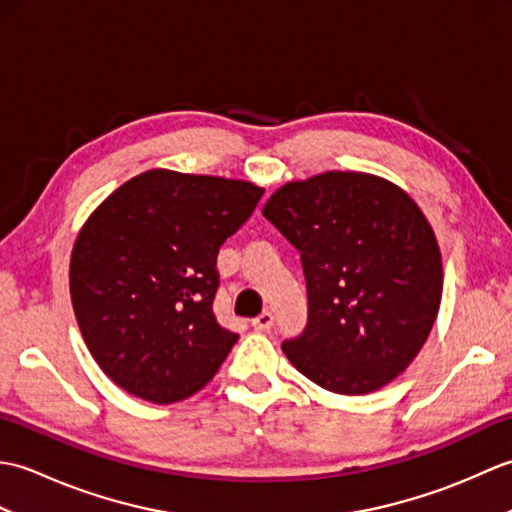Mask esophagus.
Masks as SVG:
<instances>
[{
  "mask_svg": "<svg viewBox=\"0 0 512 512\" xmlns=\"http://www.w3.org/2000/svg\"><path fill=\"white\" fill-rule=\"evenodd\" d=\"M273 325H275V317H273V312H268V310H264L259 317L253 319V328L257 332H268Z\"/></svg>",
  "mask_w": 512,
  "mask_h": 512,
  "instance_id": "esophagus-1",
  "label": "esophagus"
}]
</instances>
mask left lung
Segmentation results:
<instances>
[{"mask_svg": "<svg viewBox=\"0 0 512 512\" xmlns=\"http://www.w3.org/2000/svg\"><path fill=\"white\" fill-rule=\"evenodd\" d=\"M301 253L308 325L281 343L319 387L361 396L411 365L436 323L442 255L411 195L374 173L290 180L262 209Z\"/></svg>", "mask_w": 512, "mask_h": 512, "instance_id": "8db88e82", "label": "left lung"}]
</instances>
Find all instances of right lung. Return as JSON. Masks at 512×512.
I'll return each instance as SVG.
<instances>
[{
    "mask_svg": "<svg viewBox=\"0 0 512 512\" xmlns=\"http://www.w3.org/2000/svg\"><path fill=\"white\" fill-rule=\"evenodd\" d=\"M262 193L248 180L149 169L90 213L72 246L70 297L112 383L171 405L215 376L237 341L213 317L217 250Z\"/></svg>",
    "mask_w": 512,
    "mask_h": 512,
    "instance_id": "add662e5",
    "label": "right lung"
}]
</instances>
